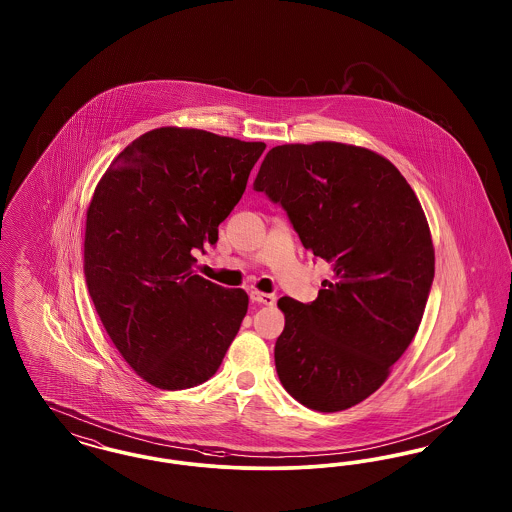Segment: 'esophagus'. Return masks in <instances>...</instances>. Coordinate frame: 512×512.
Returning a JSON list of instances; mask_svg holds the SVG:
<instances>
[{
    "instance_id": "34e87169",
    "label": "esophagus",
    "mask_w": 512,
    "mask_h": 512,
    "mask_svg": "<svg viewBox=\"0 0 512 512\" xmlns=\"http://www.w3.org/2000/svg\"><path fill=\"white\" fill-rule=\"evenodd\" d=\"M249 295H251V299H253L255 303H261V305H274V303H276V297H274L272 293L257 292V290H253Z\"/></svg>"
}]
</instances>
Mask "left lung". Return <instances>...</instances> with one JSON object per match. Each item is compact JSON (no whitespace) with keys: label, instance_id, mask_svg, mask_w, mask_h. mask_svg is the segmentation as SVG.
<instances>
[{"label":"left lung","instance_id":"1","mask_svg":"<svg viewBox=\"0 0 512 512\" xmlns=\"http://www.w3.org/2000/svg\"><path fill=\"white\" fill-rule=\"evenodd\" d=\"M253 188L286 209L305 249L332 263L311 305L278 299V378L313 411H345L388 380L420 326L434 280L422 205L386 157L340 142L272 147Z\"/></svg>","mask_w":512,"mask_h":512}]
</instances>
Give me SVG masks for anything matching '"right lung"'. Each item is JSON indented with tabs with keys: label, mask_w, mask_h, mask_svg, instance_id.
<instances>
[{
	"label": "right lung",
	"mask_w": 512,
	"mask_h": 512,
	"mask_svg": "<svg viewBox=\"0 0 512 512\" xmlns=\"http://www.w3.org/2000/svg\"><path fill=\"white\" fill-rule=\"evenodd\" d=\"M263 142L161 126L124 147L86 211L84 276L122 359L159 390L217 370L247 313V293L195 274L242 199Z\"/></svg>",
	"instance_id": "obj_1"
}]
</instances>
